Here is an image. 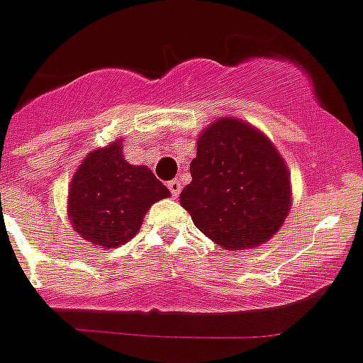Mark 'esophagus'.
I'll use <instances>...</instances> for the list:
<instances>
[{
	"label": "esophagus",
	"mask_w": 363,
	"mask_h": 363,
	"mask_svg": "<svg viewBox=\"0 0 363 363\" xmlns=\"http://www.w3.org/2000/svg\"><path fill=\"white\" fill-rule=\"evenodd\" d=\"M167 187H169V191H171L172 198H178L179 191H182V182H179L178 178H174V179H171V182H169Z\"/></svg>",
	"instance_id": "esophagus-1"
}]
</instances>
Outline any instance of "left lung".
Here are the masks:
<instances>
[{
    "label": "left lung",
    "mask_w": 363,
    "mask_h": 363,
    "mask_svg": "<svg viewBox=\"0 0 363 363\" xmlns=\"http://www.w3.org/2000/svg\"><path fill=\"white\" fill-rule=\"evenodd\" d=\"M191 174L179 205L224 250L267 242L291 210L287 165L274 144L244 121L223 117L203 130Z\"/></svg>",
    "instance_id": "8db88e82"
}]
</instances>
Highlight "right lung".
Returning <instances> with one entry per match:
<instances>
[{
    "label": "right lung",
    "mask_w": 363,
    "mask_h": 363,
    "mask_svg": "<svg viewBox=\"0 0 363 363\" xmlns=\"http://www.w3.org/2000/svg\"><path fill=\"white\" fill-rule=\"evenodd\" d=\"M171 192L146 165L128 164L123 140L94 150L71 179L69 220L76 233L106 250L135 237L151 205Z\"/></svg>",
    "instance_id": "1"
}]
</instances>
